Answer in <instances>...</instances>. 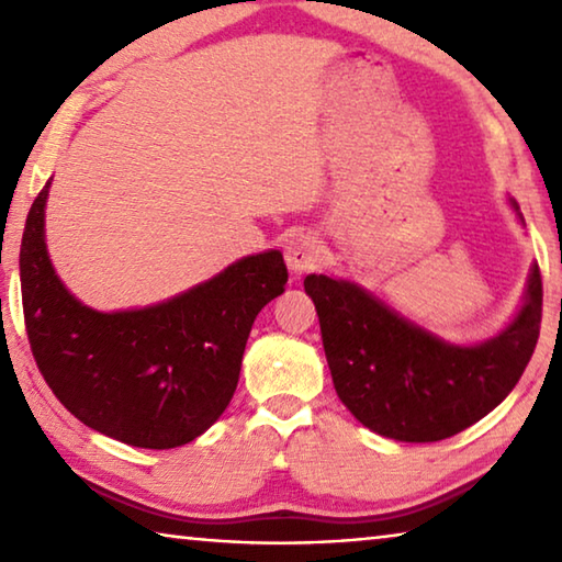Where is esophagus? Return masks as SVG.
Returning a JSON list of instances; mask_svg holds the SVG:
<instances>
[{
	"mask_svg": "<svg viewBox=\"0 0 562 562\" xmlns=\"http://www.w3.org/2000/svg\"><path fill=\"white\" fill-rule=\"evenodd\" d=\"M284 260L292 272H307L322 260V245L310 231H297L284 245Z\"/></svg>",
	"mask_w": 562,
	"mask_h": 562,
	"instance_id": "esophagus-1",
	"label": "esophagus"
}]
</instances>
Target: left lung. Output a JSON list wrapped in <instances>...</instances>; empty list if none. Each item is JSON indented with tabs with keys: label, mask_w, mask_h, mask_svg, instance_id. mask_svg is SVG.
I'll return each instance as SVG.
<instances>
[{
	"label": "left lung",
	"mask_w": 562,
	"mask_h": 562,
	"mask_svg": "<svg viewBox=\"0 0 562 562\" xmlns=\"http://www.w3.org/2000/svg\"><path fill=\"white\" fill-rule=\"evenodd\" d=\"M304 292L341 404L367 429L412 443L449 439L493 412L526 372L543 312L538 265L518 317L475 347L446 345L345 280L307 274Z\"/></svg>",
	"instance_id": "obj_1"
}]
</instances>
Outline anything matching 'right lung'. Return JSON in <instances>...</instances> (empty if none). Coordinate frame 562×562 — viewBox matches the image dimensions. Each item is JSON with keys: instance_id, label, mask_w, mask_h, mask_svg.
<instances>
[{"instance_id": "obj_1", "label": "right lung", "mask_w": 562, "mask_h": 562, "mask_svg": "<svg viewBox=\"0 0 562 562\" xmlns=\"http://www.w3.org/2000/svg\"><path fill=\"white\" fill-rule=\"evenodd\" d=\"M49 183L19 250L26 337L46 384L79 422L128 446L198 439L231 404L255 317L284 292L282 255H250L156 307L93 312L71 297L46 255Z\"/></svg>"}]
</instances>
